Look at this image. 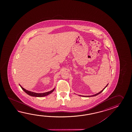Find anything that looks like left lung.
Here are the masks:
<instances>
[{
	"instance_id": "left-lung-1",
	"label": "left lung",
	"mask_w": 132,
	"mask_h": 132,
	"mask_svg": "<svg viewBox=\"0 0 132 132\" xmlns=\"http://www.w3.org/2000/svg\"><path fill=\"white\" fill-rule=\"evenodd\" d=\"M108 84H107V85H106V86L105 87L104 89H103V90H102L100 92H99V93H98L96 94H95V95H93L92 96H85V97H93V96H95L97 95H98V94H100V93H101V92H103V90H104V89H105V88L106 87H107V86H108Z\"/></svg>"
}]
</instances>
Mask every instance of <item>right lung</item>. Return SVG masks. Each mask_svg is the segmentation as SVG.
<instances>
[{"label": "right lung", "mask_w": 132, "mask_h": 132, "mask_svg": "<svg viewBox=\"0 0 132 132\" xmlns=\"http://www.w3.org/2000/svg\"><path fill=\"white\" fill-rule=\"evenodd\" d=\"M20 86H21V88L22 89V90H23L24 92L26 93L27 94H28V95L31 96L37 97H44V96H45L48 95V94H51V93H52L54 90V89H54L53 90H51L50 92H47V93H34V92H30V91H29V90H25V89H24L23 88H22L20 85Z\"/></svg>", "instance_id": "add662e5"}]
</instances>
